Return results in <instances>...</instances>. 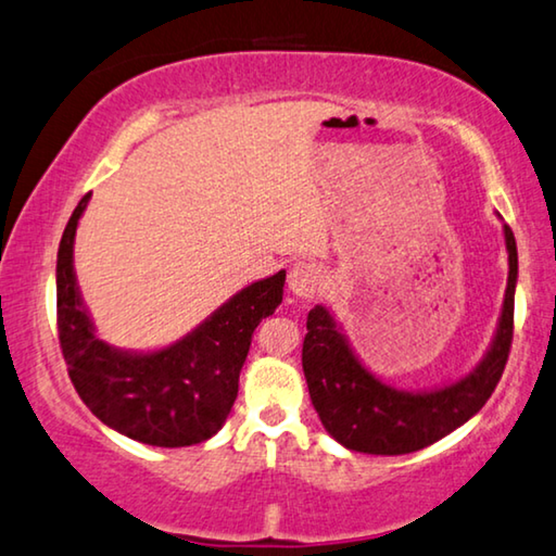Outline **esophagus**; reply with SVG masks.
<instances>
[{
  "mask_svg": "<svg viewBox=\"0 0 556 556\" xmlns=\"http://www.w3.org/2000/svg\"><path fill=\"white\" fill-rule=\"evenodd\" d=\"M288 288L298 298H313L320 288V268L311 261H295L288 270Z\"/></svg>",
  "mask_w": 556,
  "mask_h": 556,
  "instance_id": "esophagus-1",
  "label": "esophagus"
}]
</instances>
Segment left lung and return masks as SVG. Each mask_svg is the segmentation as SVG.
Here are the masks:
<instances>
[{"mask_svg": "<svg viewBox=\"0 0 556 556\" xmlns=\"http://www.w3.org/2000/svg\"><path fill=\"white\" fill-rule=\"evenodd\" d=\"M507 290L490 348L459 378L430 390H403L380 380L357 357L326 305L307 313L303 372L323 427L340 445L365 455H407L438 442L477 415L505 370L515 323L517 243L505 226Z\"/></svg>", "mask_w": 556, "mask_h": 556, "instance_id": "obj_1", "label": "left lung"}]
</instances>
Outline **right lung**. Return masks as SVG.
<instances>
[{
    "instance_id": "add662e5",
    "label": "right lung",
    "mask_w": 556,
    "mask_h": 556,
    "mask_svg": "<svg viewBox=\"0 0 556 556\" xmlns=\"http://www.w3.org/2000/svg\"><path fill=\"white\" fill-rule=\"evenodd\" d=\"M91 193L64 228L56 255L59 343L76 392L111 430L151 447H189L224 427L253 330L283 301L286 270L238 290L176 343L124 350L97 336L74 273V238Z\"/></svg>"
}]
</instances>
